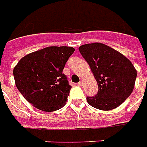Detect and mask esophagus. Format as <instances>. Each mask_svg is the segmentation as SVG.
Here are the masks:
<instances>
[{"label":"esophagus","instance_id":"34e87169","mask_svg":"<svg viewBox=\"0 0 147 147\" xmlns=\"http://www.w3.org/2000/svg\"><path fill=\"white\" fill-rule=\"evenodd\" d=\"M78 85H79V86H80V87H82V86L84 85V80H81L80 81V83L78 84Z\"/></svg>","mask_w":147,"mask_h":147}]
</instances>
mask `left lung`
<instances>
[{"mask_svg":"<svg viewBox=\"0 0 147 147\" xmlns=\"http://www.w3.org/2000/svg\"><path fill=\"white\" fill-rule=\"evenodd\" d=\"M98 84L95 96H87L88 102L102 111L115 109L127 99L134 89L137 71L127 57L101 43L87 44L79 48Z\"/></svg>","mask_w":147,"mask_h":147,"instance_id":"8db88e82","label":"left lung"}]
</instances>
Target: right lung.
Instances as JSON below:
<instances>
[{
	"label": "right lung",
	"mask_w": 147,
	"mask_h": 147,
	"mask_svg": "<svg viewBox=\"0 0 147 147\" xmlns=\"http://www.w3.org/2000/svg\"><path fill=\"white\" fill-rule=\"evenodd\" d=\"M72 47H48L24 56L13 69L18 91L36 108L55 111L66 104L71 86L63 73Z\"/></svg>",
	"instance_id": "add662e5"
}]
</instances>
